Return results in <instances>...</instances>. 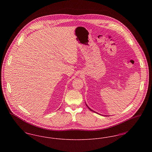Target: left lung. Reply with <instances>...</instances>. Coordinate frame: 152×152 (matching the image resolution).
Wrapping results in <instances>:
<instances>
[{
	"label": "left lung",
	"instance_id": "left-lung-1",
	"mask_svg": "<svg viewBox=\"0 0 152 152\" xmlns=\"http://www.w3.org/2000/svg\"><path fill=\"white\" fill-rule=\"evenodd\" d=\"M86 105H87V107H88V105H87V104H86ZM88 108H89V110H91V111H92V112H94V110H92V109H91L89 108V107H88Z\"/></svg>",
	"mask_w": 152,
	"mask_h": 152
}]
</instances>
